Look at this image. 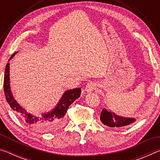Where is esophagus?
Returning a JSON list of instances; mask_svg holds the SVG:
<instances>
[{"instance_id": "1", "label": "esophagus", "mask_w": 160, "mask_h": 160, "mask_svg": "<svg viewBox=\"0 0 160 160\" xmlns=\"http://www.w3.org/2000/svg\"><path fill=\"white\" fill-rule=\"evenodd\" d=\"M96 83L94 82H90L87 84V85L85 86V91L88 92H91L92 91L96 90Z\"/></svg>"}]
</instances>
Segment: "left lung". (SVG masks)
I'll return each mask as SVG.
<instances>
[{
	"mask_svg": "<svg viewBox=\"0 0 160 160\" xmlns=\"http://www.w3.org/2000/svg\"><path fill=\"white\" fill-rule=\"evenodd\" d=\"M100 120L104 125L114 128H123L128 126L135 121L132 118H125L115 114L114 113L109 112L107 109H103L100 115Z\"/></svg>",
	"mask_w": 160,
	"mask_h": 160,
	"instance_id": "1",
	"label": "left lung"
}]
</instances>
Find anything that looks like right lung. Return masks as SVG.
<instances>
[{
    "label": "right lung",
    "mask_w": 160,
    "mask_h": 160,
    "mask_svg": "<svg viewBox=\"0 0 160 160\" xmlns=\"http://www.w3.org/2000/svg\"><path fill=\"white\" fill-rule=\"evenodd\" d=\"M15 54L13 53L10 59ZM10 64L8 63L5 66L3 88L7 102L10 104L18 116L23 119L25 122L30 126H34L42 132L56 131L63 126L65 121V115L70 105L80 96L81 89L75 88L65 92L60 102L55 109L48 113L42 116H34L28 113L15 101L13 97L10 87Z\"/></svg>",
    "instance_id": "1"
}]
</instances>
